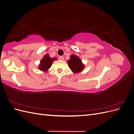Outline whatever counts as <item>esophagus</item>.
<instances>
[{
  "mask_svg": "<svg viewBox=\"0 0 134 134\" xmlns=\"http://www.w3.org/2000/svg\"><path fill=\"white\" fill-rule=\"evenodd\" d=\"M64 58L63 57V56H59V60H64Z\"/></svg>",
  "mask_w": 134,
  "mask_h": 134,
  "instance_id": "34e87169",
  "label": "esophagus"
}]
</instances>
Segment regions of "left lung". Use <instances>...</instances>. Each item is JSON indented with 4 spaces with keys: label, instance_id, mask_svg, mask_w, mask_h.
Returning <instances> with one entry per match:
<instances>
[{
    "label": "left lung",
    "instance_id": "obj_1",
    "mask_svg": "<svg viewBox=\"0 0 134 134\" xmlns=\"http://www.w3.org/2000/svg\"><path fill=\"white\" fill-rule=\"evenodd\" d=\"M67 62L70 69L74 73H78L84 68V64L80 58L75 55H71L70 60H68Z\"/></svg>",
    "mask_w": 134,
    "mask_h": 134
}]
</instances>
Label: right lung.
<instances>
[{"instance_id": "obj_1", "label": "right lung", "mask_w": 134, "mask_h": 134, "mask_svg": "<svg viewBox=\"0 0 134 134\" xmlns=\"http://www.w3.org/2000/svg\"><path fill=\"white\" fill-rule=\"evenodd\" d=\"M55 60H56V58H51L48 54L45 55L40 62L38 69L41 71L45 72L47 71L48 69L51 67L52 62Z\"/></svg>"}]
</instances>
